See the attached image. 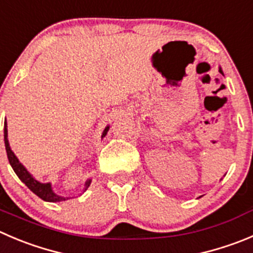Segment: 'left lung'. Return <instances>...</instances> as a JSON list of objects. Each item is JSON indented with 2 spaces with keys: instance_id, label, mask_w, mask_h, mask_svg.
Wrapping results in <instances>:
<instances>
[{
  "instance_id": "8db88e82",
  "label": "left lung",
  "mask_w": 253,
  "mask_h": 253,
  "mask_svg": "<svg viewBox=\"0 0 253 253\" xmlns=\"http://www.w3.org/2000/svg\"><path fill=\"white\" fill-rule=\"evenodd\" d=\"M218 72H220V73H222V69L220 68V69H218ZM222 74H223V73H222Z\"/></svg>"
}]
</instances>
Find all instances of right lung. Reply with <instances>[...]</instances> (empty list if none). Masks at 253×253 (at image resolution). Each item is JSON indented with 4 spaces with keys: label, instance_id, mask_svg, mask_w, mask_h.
Returning <instances> with one entry per match:
<instances>
[{
    "label": "right lung",
    "instance_id": "right-lung-1",
    "mask_svg": "<svg viewBox=\"0 0 253 253\" xmlns=\"http://www.w3.org/2000/svg\"><path fill=\"white\" fill-rule=\"evenodd\" d=\"M108 130H109V126L104 129L102 134V139L107 135ZM4 146H6V151H7V158H8L9 164H11L12 169L13 171L16 172V175L20 177L21 181L33 192V194L37 195L38 197H41L42 200L48 201V203H58V201H64V200H68V197H63V196H59L57 195L56 192L52 190V185L50 182H47V184H42V182L37 181L30 172L27 171L25 167L20 163V160L17 159V156L14 155L13 151L11 150L9 148V143H8V139H7V123L4 120ZM92 180L89 179L85 181V185H84V191L89 187Z\"/></svg>",
    "mask_w": 253,
    "mask_h": 253
}]
</instances>
